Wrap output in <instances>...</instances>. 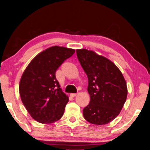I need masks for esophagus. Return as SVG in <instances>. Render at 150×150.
Returning a JSON list of instances; mask_svg holds the SVG:
<instances>
[{
    "label": "esophagus",
    "instance_id": "obj_1",
    "mask_svg": "<svg viewBox=\"0 0 150 150\" xmlns=\"http://www.w3.org/2000/svg\"><path fill=\"white\" fill-rule=\"evenodd\" d=\"M77 95L76 93H71L70 94V96H72V97H74V96H76Z\"/></svg>",
    "mask_w": 150,
    "mask_h": 150
}]
</instances>
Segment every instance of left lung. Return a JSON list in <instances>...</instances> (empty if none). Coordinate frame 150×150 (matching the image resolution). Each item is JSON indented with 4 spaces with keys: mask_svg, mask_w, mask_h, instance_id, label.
I'll list each match as a JSON object with an SVG mask.
<instances>
[{
    "mask_svg": "<svg viewBox=\"0 0 150 150\" xmlns=\"http://www.w3.org/2000/svg\"><path fill=\"white\" fill-rule=\"evenodd\" d=\"M76 54L88 79L91 101L83 109L84 119L96 125L109 123L119 115L126 101L125 78L113 62L95 52L78 49Z\"/></svg>",
    "mask_w": 150,
    "mask_h": 150,
    "instance_id": "obj_1",
    "label": "left lung"
}]
</instances>
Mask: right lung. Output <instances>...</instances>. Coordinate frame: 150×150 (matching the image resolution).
<instances>
[{
  "instance_id": "add662e5",
  "label": "right lung",
  "mask_w": 150,
  "mask_h": 150,
  "mask_svg": "<svg viewBox=\"0 0 150 150\" xmlns=\"http://www.w3.org/2000/svg\"><path fill=\"white\" fill-rule=\"evenodd\" d=\"M75 50L52 46L30 62L19 82V94L25 109L36 121L54 123L63 116L69 98L56 80V70Z\"/></svg>"
}]
</instances>
